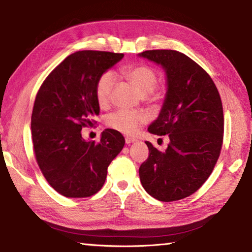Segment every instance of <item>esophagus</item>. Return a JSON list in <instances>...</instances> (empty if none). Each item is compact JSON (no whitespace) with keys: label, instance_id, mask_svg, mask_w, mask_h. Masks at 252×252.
<instances>
[{"label":"esophagus","instance_id":"esophagus-1","mask_svg":"<svg viewBox=\"0 0 252 252\" xmlns=\"http://www.w3.org/2000/svg\"><path fill=\"white\" fill-rule=\"evenodd\" d=\"M135 141H136V139L131 138V136H126V144H131V143H133Z\"/></svg>","mask_w":252,"mask_h":252}]
</instances>
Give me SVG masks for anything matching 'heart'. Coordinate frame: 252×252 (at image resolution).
Wrapping results in <instances>:
<instances>
[{"label": "heart", "mask_w": 252, "mask_h": 252, "mask_svg": "<svg viewBox=\"0 0 252 252\" xmlns=\"http://www.w3.org/2000/svg\"><path fill=\"white\" fill-rule=\"evenodd\" d=\"M123 74L133 83L136 90L142 95L149 94L152 100H158L161 97V90L156 89L158 74L151 66L144 64L129 66L123 71ZM114 83H116V75L112 71H104L99 76L95 84V96L100 105L104 106L110 102ZM147 120V114L141 111L121 109L110 113L106 117L105 122L111 129L122 132L125 134H133L138 131L140 126L146 123Z\"/></svg>", "instance_id": "b5f03b06"}]
</instances>
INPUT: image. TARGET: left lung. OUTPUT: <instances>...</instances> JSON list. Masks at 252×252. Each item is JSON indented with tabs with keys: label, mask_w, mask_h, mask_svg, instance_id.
<instances>
[{
	"label": "left lung",
	"mask_w": 252,
	"mask_h": 252,
	"mask_svg": "<svg viewBox=\"0 0 252 252\" xmlns=\"http://www.w3.org/2000/svg\"><path fill=\"white\" fill-rule=\"evenodd\" d=\"M162 66L167 93L152 134H168L161 152L147 141L149 157L139 169L144 190L169 202L194 193L210 176L223 140V110L220 94L206 71L186 54L173 50L139 53Z\"/></svg>",
	"instance_id": "obj_1"
}]
</instances>
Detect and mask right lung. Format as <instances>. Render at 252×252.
Listing matches in <instances>:
<instances>
[{
  "label": "right lung",
  "mask_w": 252,
  "mask_h": 252,
  "mask_svg": "<svg viewBox=\"0 0 252 252\" xmlns=\"http://www.w3.org/2000/svg\"><path fill=\"white\" fill-rule=\"evenodd\" d=\"M122 53L79 51L60 63L41 85L31 118L36 162L50 186L67 198H87L104 185L108 167L125 147L120 132L105 129L99 143L81 130L94 125L100 105L95 84Z\"/></svg>",
  "instance_id": "right-lung-1"
}]
</instances>
